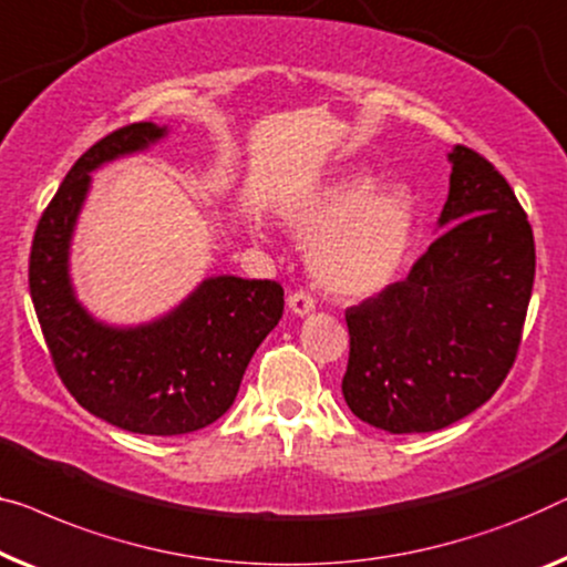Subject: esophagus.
I'll list each match as a JSON object with an SVG mask.
<instances>
[{
	"instance_id": "34e87169",
	"label": "esophagus",
	"mask_w": 567,
	"mask_h": 567,
	"mask_svg": "<svg viewBox=\"0 0 567 567\" xmlns=\"http://www.w3.org/2000/svg\"><path fill=\"white\" fill-rule=\"evenodd\" d=\"M289 309L297 317H303V315H309V311H315V299H311L307 291H293L289 297Z\"/></svg>"
}]
</instances>
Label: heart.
I'll list each match as a JSON object with an SVG mask.
<instances>
[{
    "mask_svg": "<svg viewBox=\"0 0 567 567\" xmlns=\"http://www.w3.org/2000/svg\"><path fill=\"white\" fill-rule=\"evenodd\" d=\"M286 225L309 245L311 276L340 297L383 291L409 256L416 212L401 186L348 176L286 209Z\"/></svg>",
    "mask_w": 567,
    "mask_h": 567,
    "instance_id": "obj_1",
    "label": "heart"
}]
</instances>
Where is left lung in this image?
Here are the masks:
<instances>
[{"label": "left lung", "instance_id": "obj_1", "mask_svg": "<svg viewBox=\"0 0 567 567\" xmlns=\"http://www.w3.org/2000/svg\"><path fill=\"white\" fill-rule=\"evenodd\" d=\"M437 235L404 281L344 311L342 396L391 434L434 432L494 396L519 350L535 237L506 178L471 147L447 153Z\"/></svg>", "mask_w": 567, "mask_h": 567}]
</instances>
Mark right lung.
Returning a JSON list of instances; mask_svg holds the SVG:
<instances>
[{
    "instance_id": "1",
    "label": "right lung",
    "mask_w": 567,
    "mask_h": 567,
    "mask_svg": "<svg viewBox=\"0 0 567 567\" xmlns=\"http://www.w3.org/2000/svg\"><path fill=\"white\" fill-rule=\"evenodd\" d=\"M166 135V125L135 122L89 147L40 217L30 250V297L65 389L100 420L155 437L217 422L284 315L281 284L240 276L204 278L178 307L135 327L100 322L76 299L71 240L92 171Z\"/></svg>"
}]
</instances>
